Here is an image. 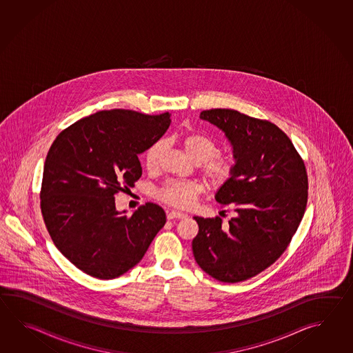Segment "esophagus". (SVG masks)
<instances>
[{"label": "esophagus", "mask_w": 353, "mask_h": 353, "mask_svg": "<svg viewBox=\"0 0 353 353\" xmlns=\"http://www.w3.org/2000/svg\"><path fill=\"white\" fill-rule=\"evenodd\" d=\"M187 216L185 213H183V212H179V210H170V212H168V214H166V217L168 219H175V218H184Z\"/></svg>", "instance_id": "esophagus-1"}]
</instances>
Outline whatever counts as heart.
<instances>
[{
	"label": "heart",
	"instance_id": "obj_1",
	"mask_svg": "<svg viewBox=\"0 0 353 353\" xmlns=\"http://www.w3.org/2000/svg\"><path fill=\"white\" fill-rule=\"evenodd\" d=\"M183 148L194 163H202V173L212 185L227 183L234 172V160L231 157L217 154L218 143L203 134H189L183 139ZM165 149V141L158 140L143 154V164L149 172L158 168L159 159ZM203 190L202 184L192 180H168L159 190L161 201L174 207L188 208L193 205Z\"/></svg>",
	"mask_w": 353,
	"mask_h": 353
}]
</instances>
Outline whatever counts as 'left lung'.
I'll use <instances>...</instances> for the list:
<instances>
[{
    "mask_svg": "<svg viewBox=\"0 0 353 353\" xmlns=\"http://www.w3.org/2000/svg\"><path fill=\"white\" fill-rule=\"evenodd\" d=\"M199 117L222 130L232 146L234 172L216 201L236 216L228 225L221 217H194L193 255L212 278L240 283L268 269L290 243L307 207V170L290 139L269 121L227 108Z\"/></svg>",
    "mask_w": 353,
    "mask_h": 353,
    "instance_id": "1",
    "label": "left lung"
}]
</instances>
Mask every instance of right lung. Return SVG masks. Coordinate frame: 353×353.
<instances>
[{
	"mask_svg": "<svg viewBox=\"0 0 353 353\" xmlns=\"http://www.w3.org/2000/svg\"><path fill=\"white\" fill-rule=\"evenodd\" d=\"M170 113L99 111L61 131L46 155L40 207L54 245L79 270L119 278L141 261L166 222L146 203L131 216L114 196L140 179L139 154L170 126Z\"/></svg>",
	"mask_w": 353,
	"mask_h": 353,
	"instance_id": "obj_1",
	"label": "right lung"
}]
</instances>
